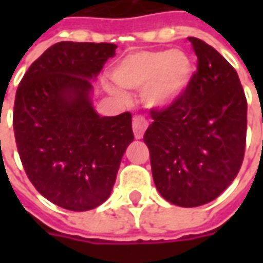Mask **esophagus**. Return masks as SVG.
<instances>
[{
  "mask_svg": "<svg viewBox=\"0 0 263 263\" xmlns=\"http://www.w3.org/2000/svg\"><path fill=\"white\" fill-rule=\"evenodd\" d=\"M132 128H134V135L137 139H141L143 137V134L148 128V121L142 118V117H135L132 121Z\"/></svg>",
  "mask_w": 263,
  "mask_h": 263,
  "instance_id": "esophagus-1",
  "label": "esophagus"
}]
</instances>
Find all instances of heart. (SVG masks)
<instances>
[{"instance_id": "b5f03b06", "label": "heart", "mask_w": 263, "mask_h": 263, "mask_svg": "<svg viewBox=\"0 0 263 263\" xmlns=\"http://www.w3.org/2000/svg\"><path fill=\"white\" fill-rule=\"evenodd\" d=\"M193 76V60L182 49L137 52L121 60L112 71V79L120 87L143 88L142 101L154 109L176 104L187 91ZM108 90L118 97H126L117 87L109 86Z\"/></svg>"}]
</instances>
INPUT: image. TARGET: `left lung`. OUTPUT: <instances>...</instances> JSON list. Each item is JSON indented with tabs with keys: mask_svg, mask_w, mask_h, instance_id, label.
Returning <instances> with one entry per match:
<instances>
[{
	"mask_svg": "<svg viewBox=\"0 0 263 263\" xmlns=\"http://www.w3.org/2000/svg\"><path fill=\"white\" fill-rule=\"evenodd\" d=\"M197 71L176 104L152 109L143 135L155 186L169 203L198 207L220 196L239 172L247 139V98L237 71L197 37H189Z\"/></svg>",
	"mask_w": 263,
	"mask_h": 263,
	"instance_id": "left-lung-1",
	"label": "left lung"
}]
</instances>
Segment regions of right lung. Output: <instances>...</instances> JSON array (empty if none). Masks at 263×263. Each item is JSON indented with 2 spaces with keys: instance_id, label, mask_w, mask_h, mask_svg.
<instances>
[{
  "instance_id": "add662e5",
  "label": "right lung",
  "mask_w": 263,
  "mask_h": 263,
  "mask_svg": "<svg viewBox=\"0 0 263 263\" xmlns=\"http://www.w3.org/2000/svg\"><path fill=\"white\" fill-rule=\"evenodd\" d=\"M115 49L114 43H54L16 90L21 162L37 192L62 209L87 211L103 204L134 141L129 112L101 117L92 105L91 81Z\"/></svg>"
}]
</instances>
